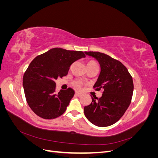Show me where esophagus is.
Instances as JSON below:
<instances>
[{"instance_id":"34e87169","label":"esophagus","mask_w":158,"mask_h":158,"mask_svg":"<svg viewBox=\"0 0 158 158\" xmlns=\"http://www.w3.org/2000/svg\"><path fill=\"white\" fill-rule=\"evenodd\" d=\"M75 95H76V96H78V97H80V96H81V95H82V94H81V93L78 92H75Z\"/></svg>"}]
</instances>
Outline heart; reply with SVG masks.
<instances>
[{"instance_id":"b5f03b06","label":"heart","mask_w":158,"mask_h":158,"mask_svg":"<svg viewBox=\"0 0 158 158\" xmlns=\"http://www.w3.org/2000/svg\"><path fill=\"white\" fill-rule=\"evenodd\" d=\"M98 66V64L95 63V61H93V60L89 61L87 64L88 67H89V66ZM73 85L76 89H82V88L83 86L84 82L80 79H76L73 82Z\"/></svg>"}]
</instances>
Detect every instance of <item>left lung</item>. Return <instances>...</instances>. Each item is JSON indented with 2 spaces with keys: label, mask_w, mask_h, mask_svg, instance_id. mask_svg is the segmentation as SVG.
I'll list each match as a JSON object with an SVG mask.
<instances>
[{
  "label": "left lung",
  "mask_w": 158,
  "mask_h": 158,
  "mask_svg": "<svg viewBox=\"0 0 158 158\" xmlns=\"http://www.w3.org/2000/svg\"><path fill=\"white\" fill-rule=\"evenodd\" d=\"M93 56L101 66V72L94 88L103 89L102 96L92 97L89 106H85V116L94 125L100 127L112 125L120 119L130 106L134 84L131 75L120 61L102 52H85Z\"/></svg>",
  "instance_id": "1"
}]
</instances>
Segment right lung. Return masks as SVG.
I'll return each mask as SVG.
<instances>
[{
  "mask_svg": "<svg viewBox=\"0 0 158 158\" xmlns=\"http://www.w3.org/2000/svg\"><path fill=\"white\" fill-rule=\"evenodd\" d=\"M85 56L82 51L53 48L31 62L23 76V87L28 106L37 116L52 119L65 112L74 91L69 88L56 93L55 80L67 75L70 65Z\"/></svg>",
  "mask_w": 158,
  "mask_h": 158,
  "instance_id": "1",
  "label": "right lung"
}]
</instances>
